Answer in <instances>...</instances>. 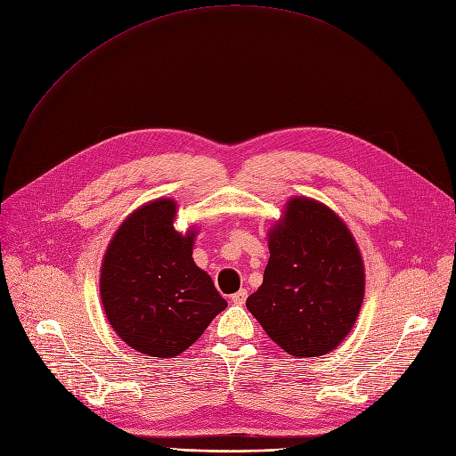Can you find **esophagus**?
Segmentation results:
<instances>
[{"instance_id": "esophagus-1", "label": "esophagus", "mask_w": 456, "mask_h": 456, "mask_svg": "<svg viewBox=\"0 0 456 456\" xmlns=\"http://www.w3.org/2000/svg\"><path fill=\"white\" fill-rule=\"evenodd\" d=\"M246 298H248V290H246V289H240L239 292H234V294L231 296L232 304H236V305H242V304L246 302Z\"/></svg>"}]
</instances>
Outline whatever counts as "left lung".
<instances>
[{
  "label": "left lung",
  "mask_w": 456,
  "mask_h": 456,
  "mask_svg": "<svg viewBox=\"0 0 456 456\" xmlns=\"http://www.w3.org/2000/svg\"><path fill=\"white\" fill-rule=\"evenodd\" d=\"M270 259L263 285L246 300L268 338L294 358L338 348L365 296L358 242L338 212L296 195L268 231Z\"/></svg>",
  "instance_id": "obj_1"
}]
</instances>
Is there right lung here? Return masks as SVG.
<instances>
[{
	"mask_svg": "<svg viewBox=\"0 0 456 456\" xmlns=\"http://www.w3.org/2000/svg\"><path fill=\"white\" fill-rule=\"evenodd\" d=\"M176 201L158 197L118 225L101 266V300L113 331L134 350L175 358L227 302L195 265L197 227L175 229Z\"/></svg>",
	"mask_w": 456,
	"mask_h": 456,
	"instance_id": "add662e5",
	"label": "right lung"
}]
</instances>
